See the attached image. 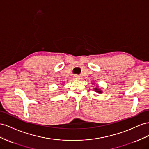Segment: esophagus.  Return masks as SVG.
<instances>
[{"mask_svg": "<svg viewBox=\"0 0 149 149\" xmlns=\"http://www.w3.org/2000/svg\"><path fill=\"white\" fill-rule=\"evenodd\" d=\"M80 79V77H79V75H75L74 76V80H79Z\"/></svg>", "mask_w": 149, "mask_h": 149, "instance_id": "obj_1", "label": "esophagus"}]
</instances>
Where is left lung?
Masks as SVG:
<instances>
[{
	"mask_svg": "<svg viewBox=\"0 0 149 149\" xmlns=\"http://www.w3.org/2000/svg\"><path fill=\"white\" fill-rule=\"evenodd\" d=\"M94 91H95V92H97V93H102V91L100 89H99L98 88V86H97L96 88H94Z\"/></svg>",
	"mask_w": 149,
	"mask_h": 149,
	"instance_id": "obj_1",
	"label": "left lung"
}]
</instances>
